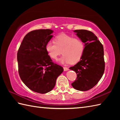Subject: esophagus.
<instances>
[{
    "mask_svg": "<svg viewBox=\"0 0 120 120\" xmlns=\"http://www.w3.org/2000/svg\"><path fill=\"white\" fill-rule=\"evenodd\" d=\"M63 69H64V71H67L68 70V68H67V67H63Z\"/></svg>",
    "mask_w": 120,
    "mask_h": 120,
    "instance_id": "34e87169",
    "label": "esophagus"
}]
</instances>
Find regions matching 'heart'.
Instances as JSON below:
<instances>
[{
  "label": "heart",
  "mask_w": 120,
  "mask_h": 120,
  "mask_svg": "<svg viewBox=\"0 0 120 120\" xmlns=\"http://www.w3.org/2000/svg\"><path fill=\"white\" fill-rule=\"evenodd\" d=\"M55 41V42L52 41H48L45 46L46 50L51 58L57 59L61 54V50L63 55L59 59V62L62 64H75L82 58L85 44L79 38L62 34L57 35Z\"/></svg>",
  "instance_id": "1"
}]
</instances>
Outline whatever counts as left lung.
I'll list each match as a JSON object with an SVG mask.
<instances>
[{
  "label": "left lung",
  "instance_id": "obj_1",
  "mask_svg": "<svg viewBox=\"0 0 120 120\" xmlns=\"http://www.w3.org/2000/svg\"><path fill=\"white\" fill-rule=\"evenodd\" d=\"M74 32L85 43V50L79 61L70 68L77 74L72 86L77 90L88 91L98 83L105 71L103 46L92 32L82 29Z\"/></svg>",
  "mask_w": 120,
  "mask_h": 120
}]
</instances>
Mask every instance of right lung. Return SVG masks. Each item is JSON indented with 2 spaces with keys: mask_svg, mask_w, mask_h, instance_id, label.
I'll list each match as a JSON object with an SVG mask.
<instances>
[{
  "mask_svg": "<svg viewBox=\"0 0 120 120\" xmlns=\"http://www.w3.org/2000/svg\"><path fill=\"white\" fill-rule=\"evenodd\" d=\"M53 32L51 29H39L29 32L17 52L20 78L28 88L37 93L52 91L63 71L62 67L52 62L45 49Z\"/></svg>",
  "mask_w": 120,
  "mask_h": 120,
  "instance_id": "obj_1",
  "label": "right lung"
}]
</instances>
